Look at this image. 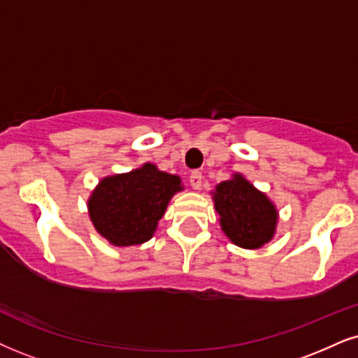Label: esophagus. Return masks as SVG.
<instances>
[{"mask_svg":"<svg viewBox=\"0 0 358 358\" xmlns=\"http://www.w3.org/2000/svg\"><path fill=\"white\" fill-rule=\"evenodd\" d=\"M189 182H191V186H192V189H201V186H202V174L199 171H194L192 174H191V178H189Z\"/></svg>","mask_w":358,"mask_h":358,"instance_id":"34e87169","label":"esophagus"}]
</instances>
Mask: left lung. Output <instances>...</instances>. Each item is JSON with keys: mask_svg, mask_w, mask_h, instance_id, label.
I'll list each match as a JSON object with an SVG mask.
<instances>
[{"mask_svg": "<svg viewBox=\"0 0 358 358\" xmlns=\"http://www.w3.org/2000/svg\"><path fill=\"white\" fill-rule=\"evenodd\" d=\"M220 227L234 244L244 249H259L275 234V206L255 189L242 174L215 186L213 192Z\"/></svg>", "mask_w": 358, "mask_h": 358, "instance_id": "1", "label": "left lung"}]
</instances>
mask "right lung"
<instances>
[{
  "label": "right lung",
  "mask_w": 358,
  "mask_h": 358,
  "mask_svg": "<svg viewBox=\"0 0 358 358\" xmlns=\"http://www.w3.org/2000/svg\"><path fill=\"white\" fill-rule=\"evenodd\" d=\"M182 189L179 176L159 171L151 162L109 176L87 201L92 226L116 247L144 244L156 232L172 196Z\"/></svg>",
  "instance_id": "obj_1"
}]
</instances>
